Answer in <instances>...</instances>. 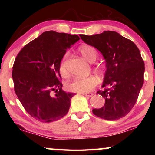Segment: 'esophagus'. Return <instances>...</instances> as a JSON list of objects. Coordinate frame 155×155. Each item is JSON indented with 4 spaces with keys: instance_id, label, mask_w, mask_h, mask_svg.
Listing matches in <instances>:
<instances>
[{
    "instance_id": "1",
    "label": "esophagus",
    "mask_w": 155,
    "mask_h": 155,
    "mask_svg": "<svg viewBox=\"0 0 155 155\" xmlns=\"http://www.w3.org/2000/svg\"><path fill=\"white\" fill-rule=\"evenodd\" d=\"M83 95H84V96H87V97H92L93 95H94V94L93 93H84V94H83Z\"/></svg>"
}]
</instances>
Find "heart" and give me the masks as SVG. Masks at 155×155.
Instances as JSON below:
<instances>
[{"instance_id":"obj_1","label":"heart","mask_w":155,"mask_h":155,"mask_svg":"<svg viewBox=\"0 0 155 155\" xmlns=\"http://www.w3.org/2000/svg\"><path fill=\"white\" fill-rule=\"evenodd\" d=\"M79 52L82 57L89 62L93 63L96 61L98 56L97 50L92 46L89 44H83L79 47ZM94 70L99 75H103L104 73V68L102 65H97ZM61 75H65L67 73V69L65 66V61L63 60L61 63L59 68ZM98 83V79L94 75H90L87 78H77L68 82L66 83V88L72 92L78 93H84L92 90Z\"/></svg>"}]
</instances>
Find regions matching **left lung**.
<instances>
[{
    "mask_svg": "<svg viewBox=\"0 0 155 155\" xmlns=\"http://www.w3.org/2000/svg\"><path fill=\"white\" fill-rule=\"evenodd\" d=\"M80 37L98 49L106 61L104 89L97 92L105 99V104L101 109H93V114L108 120L124 117L134 107L143 85L145 63L140 50L132 41L114 31Z\"/></svg>",
    "mask_w": 155,
    "mask_h": 155,
    "instance_id": "obj_1",
    "label": "left lung"
}]
</instances>
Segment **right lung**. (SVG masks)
Listing matches in <instances>:
<instances>
[{"label": "right lung", "instance_id": "add662e5", "mask_svg": "<svg viewBox=\"0 0 155 155\" xmlns=\"http://www.w3.org/2000/svg\"><path fill=\"white\" fill-rule=\"evenodd\" d=\"M79 39L76 35L46 31L16 56L12 71L15 92L27 113L39 121H55L69 111L75 94L62 90L59 68L66 50Z\"/></svg>", "mask_w": 155, "mask_h": 155}]
</instances>
